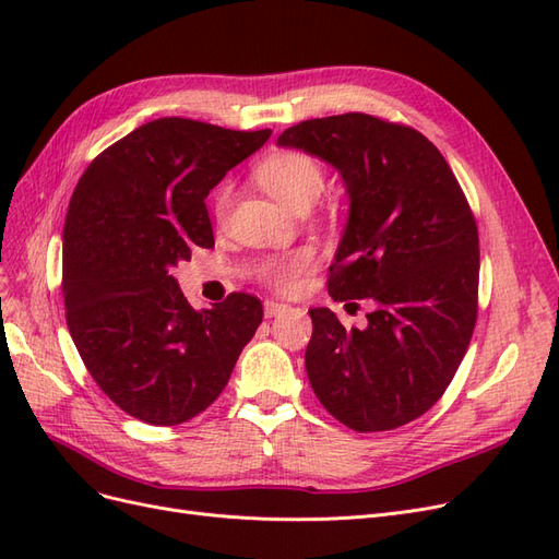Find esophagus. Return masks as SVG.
Instances as JSON below:
<instances>
[{"label": "esophagus", "instance_id": "obj_1", "mask_svg": "<svg viewBox=\"0 0 559 559\" xmlns=\"http://www.w3.org/2000/svg\"><path fill=\"white\" fill-rule=\"evenodd\" d=\"M286 310H289V306H284V302H277V300H265V302H263L265 317H277V314H282V312H286Z\"/></svg>", "mask_w": 559, "mask_h": 559}]
</instances>
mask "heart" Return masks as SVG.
Masks as SVG:
<instances>
[{
	"instance_id": "b5f03b06",
	"label": "heart",
	"mask_w": 559,
	"mask_h": 559,
	"mask_svg": "<svg viewBox=\"0 0 559 559\" xmlns=\"http://www.w3.org/2000/svg\"><path fill=\"white\" fill-rule=\"evenodd\" d=\"M257 179L263 189L275 195L280 202L292 210L308 207L324 191V170L321 165L300 151H280V154L267 156L257 167ZM233 202V186H218L214 195V207L218 216H226ZM312 265V251H298L286 259L267 261L263 265V277L277 286V289H292L296 277Z\"/></svg>"
}]
</instances>
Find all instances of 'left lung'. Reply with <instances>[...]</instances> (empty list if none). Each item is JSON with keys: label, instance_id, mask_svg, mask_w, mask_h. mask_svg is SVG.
<instances>
[{"label": "left lung", "instance_id": "left-lung-1", "mask_svg": "<svg viewBox=\"0 0 559 559\" xmlns=\"http://www.w3.org/2000/svg\"><path fill=\"white\" fill-rule=\"evenodd\" d=\"M331 165L349 200L331 265L333 300L370 298L364 329L310 310L306 370L354 431H389L443 396L478 317V228L450 165L413 128L349 111L277 138Z\"/></svg>", "mask_w": 559, "mask_h": 559}]
</instances>
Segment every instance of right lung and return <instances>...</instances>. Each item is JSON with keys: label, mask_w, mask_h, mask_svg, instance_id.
<instances>
[{"label": "right lung", "mask_w": 559, "mask_h": 559, "mask_svg": "<svg viewBox=\"0 0 559 559\" xmlns=\"http://www.w3.org/2000/svg\"><path fill=\"white\" fill-rule=\"evenodd\" d=\"M270 132L158 118L103 151L76 183L62 230L67 326L99 389L146 425L175 427L210 408L263 321L249 294L195 310L173 270L214 247L205 198Z\"/></svg>", "instance_id": "obj_1"}]
</instances>
